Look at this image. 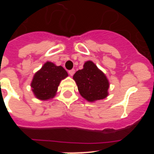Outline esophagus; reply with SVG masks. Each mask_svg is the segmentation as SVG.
Returning <instances> with one entry per match:
<instances>
[{
  "label": "esophagus",
  "mask_w": 154,
  "mask_h": 154,
  "mask_svg": "<svg viewBox=\"0 0 154 154\" xmlns=\"http://www.w3.org/2000/svg\"><path fill=\"white\" fill-rule=\"evenodd\" d=\"M69 73L71 76H72L75 74V69H71V70H69Z\"/></svg>",
  "instance_id": "obj_1"
}]
</instances>
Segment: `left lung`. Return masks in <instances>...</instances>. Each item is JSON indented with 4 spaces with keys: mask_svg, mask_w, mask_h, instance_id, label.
Listing matches in <instances>:
<instances>
[{
    "mask_svg": "<svg viewBox=\"0 0 154 154\" xmlns=\"http://www.w3.org/2000/svg\"><path fill=\"white\" fill-rule=\"evenodd\" d=\"M73 79L81 96L88 101L99 100L108 96V79L91 61L85 62L83 69L77 71Z\"/></svg>",
    "mask_w": 154,
    "mask_h": 154,
    "instance_id": "8db88e82",
    "label": "left lung"
}]
</instances>
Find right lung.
<instances>
[{"instance_id":"add662e5","label":"right lung","mask_w":154,"mask_h":154,"mask_svg":"<svg viewBox=\"0 0 154 154\" xmlns=\"http://www.w3.org/2000/svg\"><path fill=\"white\" fill-rule=\"evenodd\" d=\"M68 76L62 66H56L48 62L35 73L31 82L32 91L38 99L46 100L55 96L62 79Z\"/></svg>"}]
</instances>
